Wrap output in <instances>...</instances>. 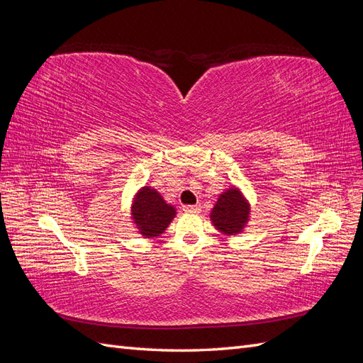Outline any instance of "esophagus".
<instances>
[{
  "instance_id": "1",
  "label": "esophagus",
  "mask_w": 363,
  "mask_h": 363,
  "mask_svg": "<svg viewBox=\"0 0 363 363\" xmlns=\"http://www.w3.org/2000/svg\"><path fill=\"white\" fill-rule=\"evenodd\" d=\"M183 211L184 212H189V213H199L201 208H200V206H183Z\"/></svg>"
}]
</instances>
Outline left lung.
Segmentation results:
<instances>
[{
    "mask_svg": "<svg viewBox=\"0 0 363 363\" xmlns=\"http://www.w3.org/2000/svg\"><path fill=\"white\" fill-rule=\"evenodd\" d=\"M250 216V204L238 188H230L212 208L211 219L213 225L224 235H238L244 230Z\"/></svg>",
    "mask_w": 363,
    "mask_h": 363,
    "instance_id": "obj_1",
    "label": "left lung"
}]
</instances>
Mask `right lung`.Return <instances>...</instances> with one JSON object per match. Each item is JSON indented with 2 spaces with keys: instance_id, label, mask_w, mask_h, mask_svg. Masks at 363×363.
Returning a JSON list of instances; mask_svg holds the SVG:
<instances>
[{
  "instance_id": "add662e5",
  "label": "right lung",
  "mask_w": 363,
  "mask_h": 363,
  "mask_svg": "<svg viewBox=\"0 0 363 363\" xmlns=\"http://www.w3.org/2000/svg\"><path fill=\"white\" fill-rule=\"evenodd\" d=\"M131 216L142 236L155 238L163 233L164 228L169 225L175 216V208L164 203L156 189L144 186L135 196Z\"/></svg>"
}]
</instances>
